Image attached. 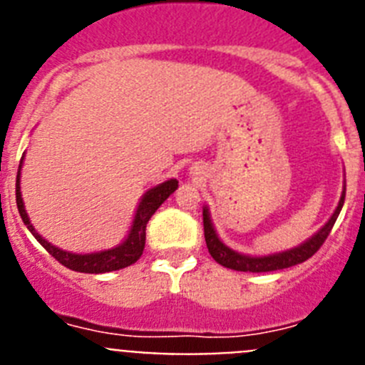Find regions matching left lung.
<instances>
[{"instance_id": "left-lung-1", "label": "left lung", "mask_w": 365, "mask_h": 365, "mask_svg": "<svg viewBox=\"0 0 365 365\" xmlns=\"http://www.w3.org/2000/svg\"><path fill=\"white\" fill-rule=\"evenodd\" d=\"M344 201H346V185H344V190H341L336 210L333 212V215L329 217V221L325 222L320 230L312 234L303 243H299L298 247L283 250V252L269 254V256H248V254L235 252L230 247H227V245L219 240L217 232L214 228V222H212L210 210L205 205L202 206V225H205L206 247H208V252H210V256L217 261L219 265L232 270H240V272H272V270L289 269V267L299 265L303 261H307L309 257L318 252V248L324 245L329 232H331L333 225L336 222L341 206H344Z\"/></svg>"}]
</instances>
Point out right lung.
<instances>
[{"mask_svg": "<svg viewBox=\"0 0 365 365\" xmlns=\"http://www.w3.org/2000/svg\"><path fill=\"white\" fill-rule=\"evenodd\" d=\"M21 164H24V157L19 160L18 168V177H16V205H18V210L21 219H24L25 227L29 228L34 237L38 240V243L54 257L62 263L63 267L71 270H76V272H86V274H104V272H113V270H120L125 267L133 265L138 257L143 256L144 245H146V225L150 221L151 215L157 212L160 205L166 201L170 195L177 190L179 186V180L177 179H168L160 185L153 186V188L148 190L143 195L140 202L137 206V212H135L133 222H131V228L125 235V240L122 241L117 247L108 248V250H100V252H89V254H74L69 250H63V248L54 247L53 243H49L47 240H43L40 234L36 232V228L32 227L31 219H29L27 210H25V202L21 197V186H19V177H21Z\"/></svg>", "mask_w": 365, "mask_h": 365, "instance_id": "1", "label": "right lung"}]
</instances>
